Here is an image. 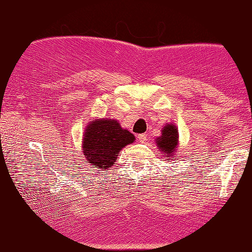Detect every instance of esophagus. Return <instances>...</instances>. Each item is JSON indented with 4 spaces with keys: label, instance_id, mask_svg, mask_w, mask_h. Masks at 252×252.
Here are the masks:
<instances>
[{
    "label": "esophagus",
    "instance_id": "1",
    "mask_svg": "<svg viewBox=\"0 0 252 252\" xmlns=\"http://www.w3.org/2000/svg\"><path fill=\"white\" fill-rule=\"evenodd\" d=\"M137 138H138L139 142H146V141H147V134H145V133L138 134Z\"/></svg>",
    "mask_w": 252,
    "mask_h": 252
}]
</instances>
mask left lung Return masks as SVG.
I'll list each match as a JSON object with an SVG mask.
<instances>
[{
  "mask_svg": "<svg viewBox=\"0 0 252 252\" xmlns=\"http://www.w3.org/2000/svg\"><path fill=\"white\" fill-rule=\"evenodd\" d=\"M157 143L160 151H162L166 156H168L170 160V156L171 154H175V148L178 145V133L176 126L174 125L165 126L161 137L158 139Z\"/></svg>",
  "mask_w": 252,
  "mask_h": 252,
  "instance_id": "1",
  "label": "left lung"
}]
</instances>
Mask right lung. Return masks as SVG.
I'll list each match as a JSON object with an SVG mask.
<instances>
[{
	"mask_svg": "<svg viewBox=\"0 0 252 252\" xmlns=\"http://www.w3.org/2000/svg\"><path fill=\"white\" fill-rule=\"evenodd\" d=\"M133 141L134 135L122 129L115 120H94L83 139V153L94 168L106 170L117 161L119 151Z\"/></svg>",
	"mask_w": 252,
	"mask_h": 252,
	"instance_id": "right-lung-1",
	"label": "right lung"
}]
</instances>
